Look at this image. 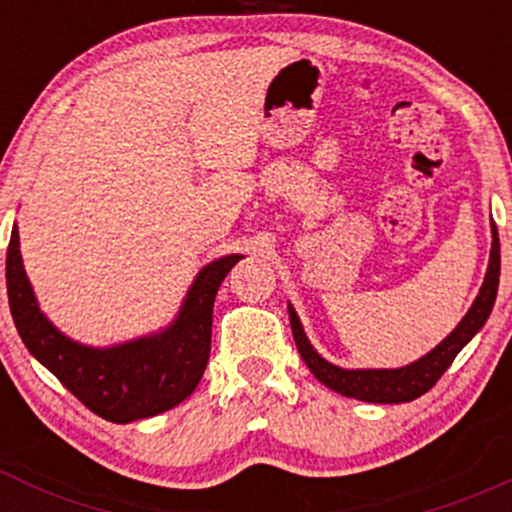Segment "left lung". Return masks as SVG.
Listing matches in <instances>:
<instances>
[{
    "instance_id": "obj_1",
    "label": "left lung",
    "mask_w": 512,
    "mask_h": 512,
    "mask_svg": "<svg viewBox=\"0 0 512 512\" xmlns=\"http://www.w3.org/2000/svg\"><path fill=\"white\" fill-rule=\"evenodd\" d=\"M491 255H489V269H486L484 284H481L479 296L474 298L472 308L462 317L460 325L452 330L448 337L440 342L436 349L428 351L426 356L416 358L414 363L402 368H342L322 358L305 337L301 320H298L296 310L289 303V320L293 339H296L298 354L310 368V373L327 385L330 390L339 392L344 397L361 399V402L373 404H402L411 402V399L421 397L424 392L431 390L438 383L440 375L450 368L455 356L472 342L484 322L489 320L493 303H496L498 293V279H501V243H498L496 226H491Z\"/></svg>"
}]
</instances>
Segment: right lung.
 Listing matches in <instances>:
<instances>
[{
	"label": "right lung",
	"mask_w": 512,
	"mask_h": 512,
	"mask_svg": "<svg viewBox=\"0 0 512 512\" xmlns=\"http://www.w3.org/2000/svg\"><path fill=\"white\" fill-rule=\"evenodd\" d=\"M238 260L243 255L204 264L175 320L163 330L113 346H86L57 330L40 310L14 223L7 252L11 317L26 349L93 414L113 424L149 419L185 402L202 380L211 351L214 298Z\"/></svg>",
	"instance_id": "1"
}]
</instances>
